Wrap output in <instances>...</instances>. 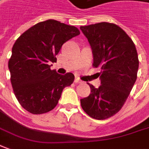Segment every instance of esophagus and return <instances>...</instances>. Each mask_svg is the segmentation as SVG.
<instances>
[{
    "label": "esophagus",
    "mask_w": 149,
    "mask_h": 149,
    "mask_svg": "<svg viewBox=\"0 0 149 149\" xmlns=\"http://www.w3.org/2000/svg\"><path fill=\"white\" fill-rule=\"evenodd\" d=\"M74 83H76V84H81L82 81H81L78 77H75V79H74Z\"/></svg>",
    "instance_id": "esophagus-1"
}]
</instances>
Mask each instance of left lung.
<instances>
[{"label": "left lung", "mask_w": 149, "mask_h": 149, "mask_svg": "<svg viewBox=\"0 0 149 149\" xmlns=\"http://www.w3.org/2000/svg\"><path fill=\"white\" fill-rule=\"evenodd\" d=\"M91 45L93 67H100L101 85L88 84L91 93L81 99V106L92 118L107 119L123 106L137 79L139 68L135 45L114 23L99 22L80 26Z\"/></svg>", "instance_id": "obj_1"}]
</instances>
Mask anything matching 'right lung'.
<instances>
[{"mask_svg":"<svg viewBox=\"0 0 149 149\" xmlns=\"http://www.w3.org/2000/svg\"><path fill=\"white\" fill-rule=\"evenodd\" d=\"M74 26L49 19L26 30L17 39L8 63L14 95L22 107L33 114L51 111L58 103L65 87L72 84V73L59 74L51 70V62L61 46L79 36Z\"/></svg>","mask_w":149,"mask_h":149,"instance_id":"add662e5","label":"right lung"}]
</instances>
